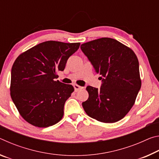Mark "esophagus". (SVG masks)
I'll return each instance as SVG.
<instances>
[{"instance_id":"34e87169","label":"esophagus","mask_w":159,"mask_h":159,"mask_svg":"<svg viewBox=\"0 0 159 159\" xmlns=\"http://www.w3.org/2000/svg\"><path fill=\"white\" fill-rule=\"evenodd\" d=\"M74 90H75V91H76V92H77V91H79V90L82 89V88H83V87H81V86H79V85H78L76 84L74 85Z\"/></svg>"}]
</instances>
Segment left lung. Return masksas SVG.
Returning a JSON list of instances; mask_svg holds the SVG:
<instances>
[{
    "instance_id": "left-lung-1",
    "label": "left lung",
    "mask_w": 159,
    "mask_h": 159,
    "mask_svg": "<svg viewBox=\"0 0 159 159\" xmlns=\"http://www.w3.org/2000/svg\"><path fill=\"white\" fill-rule=\"evenodd\" d=\"M80 49L101 75L100 89L87 86L82 103L90 117L103 123L122 119L133 106L141 88L139 61L130 48L111 38L85 43Z\"/></svg>"
}]
</instances>
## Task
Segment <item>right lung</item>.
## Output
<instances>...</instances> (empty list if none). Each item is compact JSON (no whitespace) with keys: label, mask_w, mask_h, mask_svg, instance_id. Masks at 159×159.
<instances>
[{"label":"right lung","mask_w":159,"mask_h":159,"mask_svg":"<svg viewBox=\"0 0 159 159\" xmlns=\"http://www.w3.org/2000/svg\"><path fill=\"white\" fill-rule=\"evenodd\" d=\"M80 43H41L19 56L11 70L10 95L24 119L36 127L55 125L74 87L56 80Z\"/></svg>","instance_id":"1"}]
</instances>
